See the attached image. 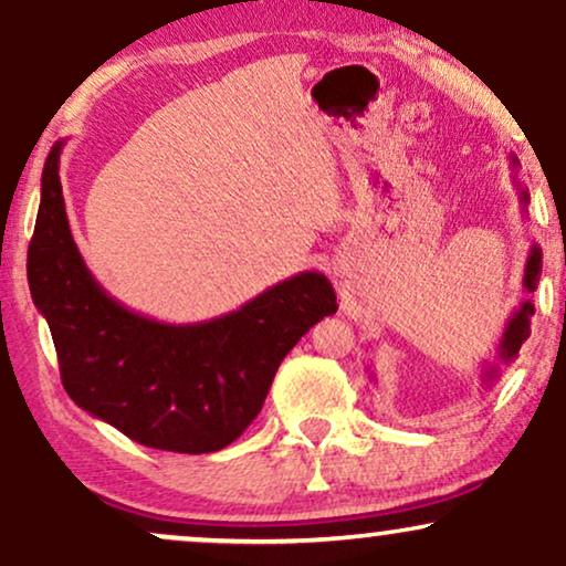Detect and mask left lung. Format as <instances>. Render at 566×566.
Listing matches in <instances>:
<instances>
[{
	"label": "left lung",
	"mask_w": 566,
	"mask_h": 566,
	"mask_svg": "<svg viewBox=\"0 0 566 566\" xmlns=\"http://www.w3.org/2000/svg\"><path fill=\"white\" fill-rule=\"evenodd\" d=\"M517 165H520L517 157H512V167H517ZM517 188H520L522 207H527V201H530L527 188H522V186H517ZM541 268H543V251L538 247H533V249H530V254H527L525 277H522V285H525L530 294H533L535 285H538V281H541ZM533 315H535V306L527 298V302H522L520 310L514 312L512 317H509V323L504 327V336H501L499 346H496L499 359L493 361V365H491V361H488L485 369H483V382H485V386H491V382L499 378V365H509V361L517 359L522 344H525V340L530 338V319H533Z\"/></svg>",
	"instance_id": "8db88e82"
}]
</instances>
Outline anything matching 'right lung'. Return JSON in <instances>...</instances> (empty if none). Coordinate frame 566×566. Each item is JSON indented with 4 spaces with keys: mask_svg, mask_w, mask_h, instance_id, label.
Listing matches in <instances>:
<instances>
[{
    "mask_svg": "<svg viewBox=\"0 0 566 566\" xmlns=\"http://www.w3.org/2000/svg\"><path fill=\"white\" fill-rule=\"evenodd\" d=\"M57 142L41 172L28 285L57 348L62 386L96 420L159 451L212 453L260 415L285 354L338 310L323 272H298L241 310L170 325L130 312L94 281L65 212Z\"/></svg>",
    "mask_w": 566,
    "mask_h": 566,
    "instance_id": "1",
    "label": "right lung"
}]
</instances>
